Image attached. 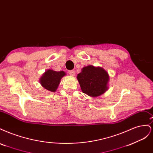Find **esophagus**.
Wrapping results in <instances>:
<instances>
[{
	"label": "esophagus",
	"mask_w": 153,
	"mask_h": 153,
	"mask_svg": "<svg viewBox=\"0 0 153 153\" xmlns=\"http://www.w3.org/2000/svg\"><path fill=\"white\" fill-rule=\"evenodd\" d=\"M68 73H69V75H71V76H74V75H75V71H73V70L69 71Z\"/></svg>",
	"instance_id": "34e87169"
}]
</instances>
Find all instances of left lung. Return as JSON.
<instances>
[{"mask_svg":"<svg viewBox=\"0 0 153 153\" xmlns=\"http://www.w3.org/2000/svg\"><path fill=\"white\" fill-rule=\"evenodd\" d=\"M77 80L82 91L92 97L103 94L108 89L109 75L101 67L87 66L83 68L81 73L78 74Z\"/></svg>","mask_w":153,"mask_h":153,"instance_id":"8db88e82","label":"left lung"}]
</instances>
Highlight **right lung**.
I'll return each mask as SVG.
<instances>
[{"mask_svg":"<svg viewBox=\"0 0 153 153\" xmlns=\"http://www.w3.org/2000/svg\"><path fill=\"white\" fill-rule=\"evenodd\" d=\"M66 75L63 71H55L52 69H48L40 78L39 82L45 89L51 92H55L57 89L62 77Z\"/></svg>","mask_w":153,"mask_h":153,"instance_id":"obj_1","label":"right lung"}]
</instances>
